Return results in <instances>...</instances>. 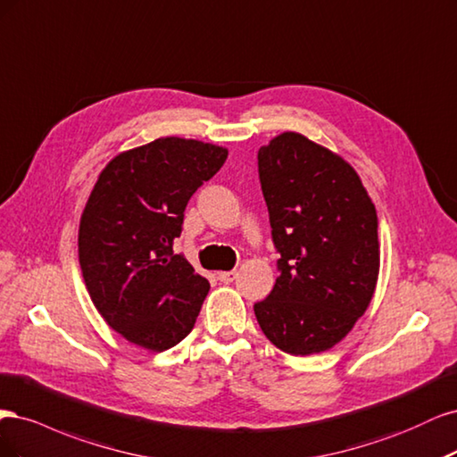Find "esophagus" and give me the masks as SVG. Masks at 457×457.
<instances>
[{"label": "esophagus", "mask_w": 457, "mask_h": 457, "mask_svg": "<svg viewBox=\"0 0 457 457\" xmlns=\"http://www.w3.org/2000/svg\"><path fill=\"white\" fill-rule=\"evenodd\" d=\"M218 278L222 283H233L235 278H237V271H235V270H231V271H220Z\"/></svg>", "instance_id": "34e87169"}]
</instances>
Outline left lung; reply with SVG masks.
<instances>
[{
    "instance_id": "1",
    "label": "left lung",
    "mask_w": 457,
    "mask_h": 457,
    "mask_svg": "<svg viewBox=\"0 0 457 457\" xmlns=\"http://www.w3.org/2000/svg\"><path fill=\"white\" fill-rule=\"evenodd\" d=\"M271 239L281 258L254 303L268 340L290 355L327 351L362 317L378 281L374 203L353 167L298 132L258 150Z\"/></svg>"
}]
</instances>
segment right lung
Wrapping results in <instances>:
<instances>
[{"instance_id":"add662e5","label":"right lung","mask_w":457,"mask_h":457,"mask_svg":"<svg viewBox=\"0 0 457 457\" xmlns=\"http://www.w3.org/2000/svg\"><path fill=\"white\" fill-rule=\"evenodd\" d=\"M226 157L220 145L169 137L100 172L79 224V266L98 313L129 342L165 351L194 328L211 285L172 245L189 197Z\"/></svg>"}]
</instances>
